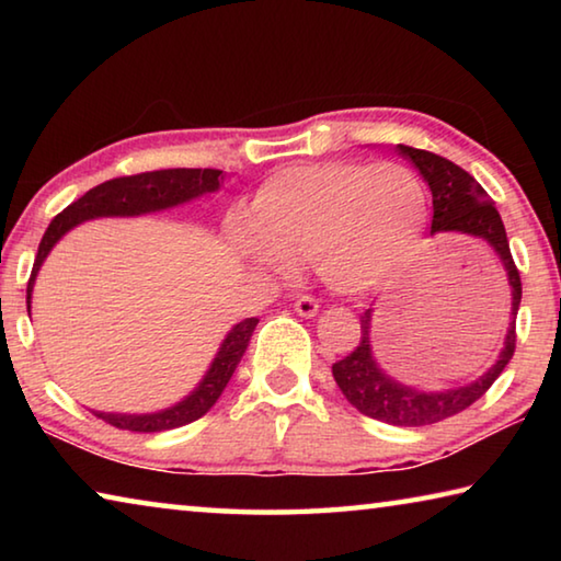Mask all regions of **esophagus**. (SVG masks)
Returning a JSON list of instances; mask_svg holds the SVG:
<instances>
[{
  "instance_id": "esophagus-1",
  "label": "esophagus",
  "mask_w": 561,
  "mask_h": 561,
  "mask_svg": "<svg viewBox=\"0 0 561 561\" xmlns=\"http://www.w3.org/2000/svg\"><path fill=\"white\" fill-rule=\"evenodd\" d=\"M294 311H297L299 317H307V319H311V317H317V311H319V301H317V299H311V297H299L297 301H294Z\"/></svg>"
}]
</instances>
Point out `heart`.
<instances>
[{
    "label": "heart",
    "mask_w": 561,
    "mask_h": 561,
    "mask_svg": "<svg viewBox=\"0 0 561 561\" xmlns=\"http://www.w3.org/2000/svg\"><path fill=\"white\" fill-rule=\"evenodd\" d=\"M428 222V193L411 168L321 160L264 180L250 222H234L237 254L284 270L309 260L329 289H374L411 260Z\"/></svg>",
    "instance_id": "1"
}]
</instances>
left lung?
Instances as JSON below:
<instances>
[{
  "instance_id": "8db88e82",
  "label": "left lung",
  "mask_w": 561,
  "mask_h": 561,
  "mask_svg": "<svg viewBox=\"0 0 561 561\" xmlns=\"http://www.w3.org/2000/svg\"><path fill=\"white\" fill-rule=\"evenodd\" d=\"M398 156L411 160L417 173L423 175L433 193V225L431 234L455 232L468 234L474 240L485 242L507 274V284L512 291V309H510V327L505 334V346L500 356L485 374L465 386L448 388V391H421V388L405 386L388 376L378 360L374 358L371 348V324H374V307L360 314V341L346 358L336 360L331 366L334 381L346 396V401L356 408L358 413L388 425H403V428H417V425H431L445 421L455 413L465 411L478 398L485 396L488 388L497 381V376L505 371L512 354H515V319L522 301V282L519 272L512 262L510 242L505 225L497 213L495 203L482 190V185L470 173H465L460 165L450 163L428 150H417L411 146H396Z\"/></svg>"
}]
</instances>
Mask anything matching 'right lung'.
<instances>
[{
  "instance_id": "right-lung-1",
  "label": "right lung",
  "mask_w": 561,
  "mask_h": 561,
  "mask_svg": "<svg viewBox=\"0 0 561 561\" xmlns=\"http://www.w3.org/2000/svg\"><path fill=\"white\" fill-rule=\"evenodd\" d=\"M222 170L213 168H173V170H153V173H140L128 178H116L108 183H101L91 187L87 195H81L79 201L71 203L64 213H59L51 220L49 230L44 232L39 242V252H36V262L32 270L30 284H26V309L32 314V291L36 274H39L44 260L49 257L54 244L61 237L73 230L76 225L96 220V217H138L148 213H160L168 207L183 205L203 197L207 193H217L222 183ZM257 319H244L240 324H234L227 336L222 339L220 348L213 358L210 368L203 376V381L190 391L183 401L175 405L163 408L156 413H103L93 411L101 421L116 425L121 431L133 433H160V431H173L180 425H187L203 417L210 408L217 403V398L222 396L225 386L230 383L237 364H240L242 354L250 344V336Z\"/></svg>"
}]
</instances>
